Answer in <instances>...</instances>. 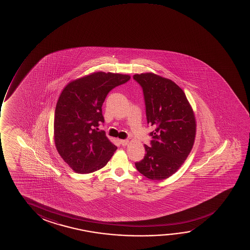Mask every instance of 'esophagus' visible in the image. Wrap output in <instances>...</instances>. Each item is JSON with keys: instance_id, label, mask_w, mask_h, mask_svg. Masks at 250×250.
<instances>
[{"instance_id": "esophagus-1", "label": "esophagus", "mask_w": 250, "mask_h": 250, "mask_svg": "<svg viewBox=\"0 0 250 250\" xmlns=\"http://www.w3.org/2000/svg\"><path fill=\"white\" fill-rule=\"evenodd\" d=\"M120 143L122 146H126L129 144V140H120Z\"/></svg>"}]
</instances>
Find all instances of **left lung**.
<instances>
[{
    "label": "left lung",
    "instance_id": "8db88e82",
    "mask_svg": "<svg viewBox=\"0 0 250 250\" xmlns=\"http://www.w3.org/2000/svg\"><path fill=\"white\" fill-rule=\"evenodd\" d=\"M144 90L150 147L144 145V159L135 163L137 171L151 180H163L174 174L188 157L195 143L194 111L183 89L171 79L152 72L135 74Z\"/></svg>",
    "mask_w": 250,
    "mask_h": 250
}]
</instances>
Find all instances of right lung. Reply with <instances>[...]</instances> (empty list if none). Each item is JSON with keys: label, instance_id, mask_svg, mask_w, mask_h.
I'll use <instances>...</instances> for the list:
<instances>
[{"label": "right lung", "instance_id": "right-lung-1", "mask_svg": "<svg viewBox=\"0 0 250 250\" xmlns=\"http://www.w3.org/2000/svg\"><path fill=\"white\" fill-rule=\"evenodd\" d=\"M130 76L96 72L72 80L63 89L56 104L54 140L59 154L77 173H91L106 166L116 151L103 130V103L116 86Z\"/></svg>", "mask_w": 250, "mask_h": 250}]
</instances>
